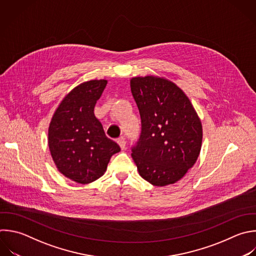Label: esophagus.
Masks as SVG:
<instances>
[{
  "mask_svg": "<svg viewBox=\"0 0 256 256\" xmlns=\"http://www.w3.org/2000/svg\"><path fill=\"white\" fill-rule=\"evenodd\" d=\"M117 143L119 144V146H120V148H121L122 150H124V149H125V147H126V141H125V138H123V137L118 138Z\"/></svg>",
  "mask_w": 256,
  "mask_h": 256,
  "instance_id": "1",
  "label": "esophagus"
}]
</instances>
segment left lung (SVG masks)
Returning <instances> with one entry per match:
<instances>
[{"instance_id":"8db88e82","label":"left lung","mask_w":256,"mask_h":256,"mask_svg":"<svg viewBox=\"0 0 256 256\" xmlns=\"http://www.w3.org/2000/svg\"><path fill=\"white\" fill-rule=\"evenodd\" d=\"M130 87L141 117L131 154L138 172L154 186L173 184L199 156L201 121L185 93L167 79L134 77Z\"/></svg>"}]
</instances>
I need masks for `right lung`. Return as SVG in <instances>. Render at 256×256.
Segmentation results:
<instances>
[{"label":"right lung","instance_id":"add662e5","mask_svg":"<svg viewBox=\"0 0 256 256\" xmlns=\"http://www.w3.org/2000/svg\"><path fill=\"white\" fill-rule=\"evenodd\" d=\"M106 85L107 80H91L75 87L62 100L49 126L48 144L54 163L77 183L100 178L112 155L120 151L94 114Z\"/></svg>","mask_w":256,"mask_h":256}]
</instances>
